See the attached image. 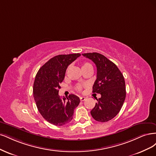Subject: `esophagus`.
Returning a JSON list of instances; mask_svg holds the SVG:
<instances>
[{"label": "esophagus", "instance_id": "esophagus-1", "mask_svg": "<svg viewBox=\"0 0 156 156\" xmlns=\"http://www.w3.org/2000/svg\"><path fill=\"white\" fill-rule=\"evenodd\" d=\"M80 100H81V101H84V100L86 99V98H85V97H80Z\"/></svg>", "mask_w": 156, "mask_h": 156}]
</instances>
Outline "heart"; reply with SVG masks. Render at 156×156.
Segmentation results:
<instances>
[{"label": "heart", "instance_id": "obj_1", "mask_svg": "<svg viewBox=\"0 0 156 156\" xmlns=\"http://www.w3.org/2000/svg\"><path fill=\"white\" fill-rule=\"evenodd\" d=\"M89 66H92V65L90 64V63H84L82 65V68H85V67H89ZM76 89L77 91H80L82 90V86L81 85H80V84L77 85Z\"/></svg>", "mask_w": 156, "mask_h": 156}]
</instances>
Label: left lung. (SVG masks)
Instances as JSON below:
<instances>
[{"instance_id":"obj_1","label":"left lung","mask_w":156,"mask_h":156,"mask_svg":"<svg viewBox=\"0 0 156 156\" xmlns=\"http://www.w3.org/2000/svg\"><path fill=\"white\" fill-rule=\"evenodd\" d=\"M91 59L97 69L93 93L101 94L91 111L93 118L100 122H108L119 113L126 98L125 81L117 65L97 52L82 54Z\"/></svg>"}]
</instances>
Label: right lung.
Returning <instances> with one entry per match:
<instances>
[{
    "label": "right lung",
    "mask_w": 156,
    "mask_h": 156,
    "mask_svg": "<svg viewBox=\"0 0 156 156\" xmlns=\"http://www.w3.org/2000/svg\"><path fill=\"white\" fill-rule=\"evenodd\" d=\"M80 56L77 53L54 56L39 69L35 78L33 93L38 111L47 121L55 126L71 122L74 110L80 104L76 95L70 94L65 100L58 93L68 66Z\"/></svg>",
    "instance_id": "obj_1"
}]
</instances>
